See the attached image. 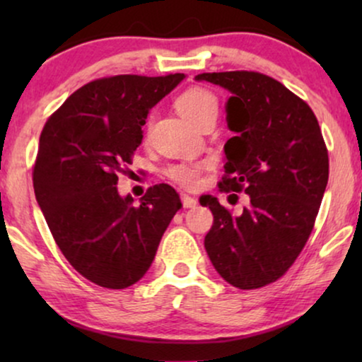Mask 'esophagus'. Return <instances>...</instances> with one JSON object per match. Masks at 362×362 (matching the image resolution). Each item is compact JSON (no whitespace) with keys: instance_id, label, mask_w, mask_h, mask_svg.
Instances as JSON below:
<instances>
[{"instance_id":"34e87169","label":"esophagus","mask_w":362,"mask_h":362,"mask_svg":"<svg viewBox=\"0 0 362 362\" xmlns=\"http://www.w3.org/2000/svg\"><path fill=\"white\" fill-rule=\"evenodd\" d=\"M181 201H182V206H185L186 209H191V207L197 206V201L194 199V197H191L189 194H181Z\"/></svg>"}]
</instances>
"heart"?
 <instances>
[{
  "label": "heart",
  "instance_id": "b5f03b06",
  "mask_svg": "<svg viewBox=\"0 0 362 362\" xmlns=\"http://www.w3.org/2000/svg\"><path fill=\"white\" fill-rule=\"evenodd\" d=\"M176 108L187 122L192 125L199 127L201 122L206 118L216 117L219 112V103L212 92L206 90V88L194 87L181 93L176 100ZM168 177L177 182L181 186H194L197 181V175H199V168L191 165H173L166 170Z\"/></svg>",
  "mask_w": 362,
  "mask_h": 362
}]
</instances>
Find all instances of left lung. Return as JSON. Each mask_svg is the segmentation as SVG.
<instances>
[{
	"label": "left lung",
	"mask_w": 362,
	"mask_h": 362,
	"mask_svg": "<svg viewBox=\"0 0 362 362\" xmlns=\"http://www.w3.org/2000/svg\"><path fill=\"white\" fill-rule=\"evenodd\" d=\"M226 88L227 128L224 191L249 194V206L232 216L214 196H202L214 216L204 239L222 279L240 290L280 279L313 230L328 185V151L318 120L284 83L259 72L199 74Z\"/></svg>",
	"instance_id": "1"
}]
</instances>
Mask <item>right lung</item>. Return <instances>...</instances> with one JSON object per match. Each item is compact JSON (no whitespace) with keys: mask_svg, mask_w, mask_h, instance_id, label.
Returning a JSON list of instances; mask_svg holds the SVG:
<instances>
[{"mask_svg":"<svg viewBox=\"0 0 362 362\" xmlns=\"http://www.w3.org/2000/svg\"><path fill=\"white\" fill-rule=\"evenodd\" d=\"M185 74L115 76L88 82L49 118L39 138L34 194L54 240L78 274L120 290L143 279L180 194L156 185L133 204L117 173L141 145V127Z\"/></svg>","mask_w":362,"mask_h":362,"instance_id":"1","label":"right lung"}]
</instances>
